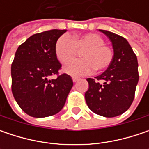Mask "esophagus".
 <instances>
[{"instance_id":"obj_1","label":"esophagus","mask_w":149,"mask_h":149,"mask_svg":"<svg viewBox=\"0 0 149 149\" xmlns=\"http://www.w3.org/2000/svg\"><path fill=\"white\" fill-rule=\"evenodd\" d=\"M72 79H73V82H74V83H75V82H77L78 80L79 79V78L73 77V78H72Z\"/></svg>"}]
</instances>
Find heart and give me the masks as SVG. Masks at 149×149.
I'll return each instance as SVG.
<instances>
[{
    "label": "heart",
    "mask_w": 149,
    "mask_h": 149,
    "mask_svg": "<svg viewBox=\"0 0 149 149\" xmlns=\"http://www.w3.org/2000/svg\"><path fill=\"white\" fill-rule=\"evenodd\" d=\"M81 50L80 59L69 63L65 71L73 76H80L95 71H103L111 65L113 51L106 45L104 39L95 33L74 36L72 39L68 35L61 36L56 41L54 51L57 59L62 64H67L76 56L77 49Z\"/></svg>",
    "instance_id": "b5f03b06"
}]
</instances>
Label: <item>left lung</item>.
I'll use <instances>...</instances> for the list:
<instances>
[{
	"label": "left lung",
	"mask_w": 149,
	"mask_h": 149,
	"mask_svg": "<svg viewBox=\"0 0 149 149\" xmlns=\"http://www.w3.org/2000/svg\"><path fill=\"white\" fill-rule=\"evenodd\" d=\"M111 41L113 60L96 79L88 78L85 100L91 111L107 118L116 117L129 109L139 82L137 56L125 38L100 30Z\"/></svg>",
	"instance_id": "1"
}]
</instances>
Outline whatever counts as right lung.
I'll list each match as a JSON object with an SVG mask.
<instances>
[{
    "mask_svg": "<svg viewBox=\"0 0 149 149\" xmlns=\"http://www.w3.org/2000/svg\"><path fill=\"white\" fill-rule=\"evenodd\" d=\"M66 30H50L38 33L21 44L11 65V90L20 109L28 115L45 118L63 109L73 81L71 77L58 74L61 64L54 46Z\"/></svg>",
    "mask_w": 149,
    "mask_h": 149,
    "instance_id": "right-lung-1",
    "label": "right lung"
}]
</instances>
